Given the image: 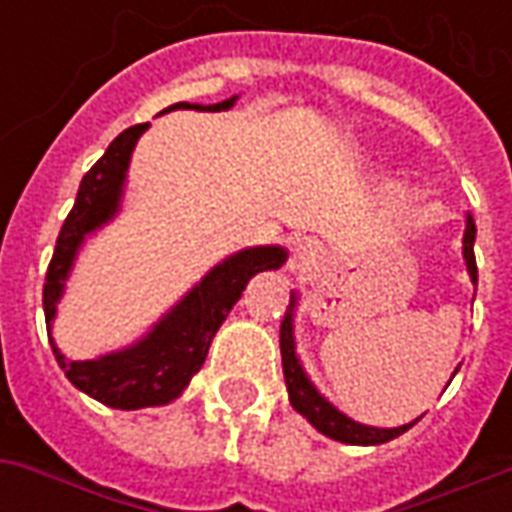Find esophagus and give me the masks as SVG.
I'll list each match as a JSON object with an SVG mask.
<instances>
[{
  "instance_id": "obj_1",
  "label": "esophagus",
  "mask_w": 512,
  "mask_h": 512,
  "mask_svg": "<svg viewBox=\"0 0 512 512\" xmlns=\"http://www.w3.org/2000/svg\"><path fill=\"white\" fill-rule=\"evenodd\" d=\"M323 257L321 241L315 238H296L290 244V268H310Z\"/></svg>"
}]
</instances>
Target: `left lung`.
I'll list each match as a JSON object with an SVG mask.
<instances>
[{
    "instance_id": "1",
    "label": "left lung",
    "mask_w": 512,
    "mask_h": 512,
    "mask_svg": "<svg viewBox=\"0 0 512 512\" xmlns=\"http://www.w3.org/2000/svg\"><path fill=\"white\" fill-rule=\"evenodd\" d=\"M474 235H477V227H474L472 213L466 219V233H463V257H466V268H469V277L477 285V260H474ZM293 304L290 301L288 312L282 318V326H279V348H282V373H285V384H288V395L293 408L299 411L301 417H307L321 430L323 436L329 439L345 441V444H384V441L395 439L400 433H406L414 422H408L403 428H367V425H359L354 419H348L345 414H340L332 403H326L315 386L307 381L304 370H301L299 359H296V348H293Z\"/></svg>"
}]
</instances>
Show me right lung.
Listing matches in <instances>:
<instances>
[{
  "label": "right lung",
  "instance_id": "add662e5",
  "mask_svg": "<svg viewBox=\"0 0 512 512\" xmlns=\"http://www.w3.org/2000/svg\"><path fill=\"white\" fill-rule=\"evenodd\" d=\"M233 104L235 95L222 104L205 106V112L230 109ZM169 109H200L202 112V106L191 104H175ZM145 128L147 123L126 128L106 147L104 156L95 161L79 183L76 202L57 235V246H54L49 271H46V285H43V310H46L49 329L57 301L62 296V282L71 271L73 255L84 241V235L115 216L128 158ZM282 263H285V249L279 246H257V249H246L241 255L224 260L222 266L213 268L142 343L120 354L101 356L90 362H71L60 354L57 345H51V351L57 356V365L62 367L68 381L106 406L131 411V408L169 403L186 389L191 376L202 367L213 334L222 326L227 312L233 310L235 301L241 299L246 282L255 277L257 271L279 268Z\"/></svg>",
  "mask_w": 512,
  "mask_h": 512
}]
</instances>
